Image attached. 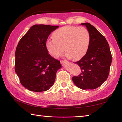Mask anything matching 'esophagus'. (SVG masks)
Masks as SVG:
<instances>
[{"mask_svg": "<svg viewBox=\"0 0 122 122\" xmlns=\"http://www.w3.org/2000/svg\"><path fill=\"white\" fill-rule=\"evenodd\" d=\"M61 63L62 64V65H65L66 64L68 63V61L66 60H61Z\"/></svg>", "mask_w": 122, "mask_h": 122, "instance_id": "esophagus-1", "label": "esophagus"}]
</instances>
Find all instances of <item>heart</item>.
<instances>
[{"label": "heart", "instance_id": "obj_1", "mask_svg": "<svg viewBox=\"0 0 122 122\" xmlns=\"http://www.w3.org/2000/svg\"><path fill=\"white\" fill-rule=\"evenodd\" d=\"M90 43V34L85 27L66 26L54 32L52 39L46 42V47L53 58L60 57L64 50L66 57L77 60L86 55Z\"/></svg>", "mask_w": 122, "mask_h": 122}]
</instances>
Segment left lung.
<instances>
[{"mask_svg":"<svg viewBox=\"0 0 122 122\" xmlns=\"http://www.w3.org/2000/svg\"><path fill=\"white\" fill-rule=\"evenodd\" d=\"M81 25L86 27L90 34V43L86 55L77 62L81 73L73 77L75 86L83 90L95 89L107 80L112 63L109 44L95 27L89 23Z\"/></svg>","mask_w":122,"mask_h":122,"instance_id":"left-lung-1","label":"left lung"}]
</instances>
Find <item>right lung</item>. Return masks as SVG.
Returning a JSON list of instances; mask_svg holds the SVG:
<instances>
[{
  "label": "right lung",
  "mask_w": 122,
  "mask_h": 122,
  "mask_svg": "<svg viewBox=\"0 0 122 122\" xmlns=\"http://www.w3.org/2000/svg\"><path fill=\"white\" fill-rule=\"evenodd\" d=\"M58 26L36 24L23 36L15 52V71L20 83L31 91L40 92L54 84L60 62L48 54L46 42Z\"/></svg>",
  "instance_id": "right-lung-1"
}]
</instances>
